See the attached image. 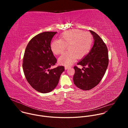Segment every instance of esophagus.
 <instances>
[{
  "label": "esophagus",
  "instance_id": "obj_1",
  "mask_svg": "<svg viewBox=\"0 0 128 128\" xmlns=\"http://www.w3.org/2000/svg\"><path fill=\"white\" fill-rule=\"evenodd\" d=\"M69 68H70V66H65V70L68 69Z\"/></svg>",
  "mask_w": 128,
  "mask_h": 128
}]
</instances>
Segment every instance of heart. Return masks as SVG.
Listing matches in <instances>:
<instances>
[{
    "instance_id": "obj_1",
    "label": "heart",
    "mask_w": 128,
    "mask_h": 128,
    "mask_svg": "<svg viewBox=\"0 0 128 128\" xmlns=\"http://www.w3.org/2000/svg\"><path fill=\"white\" fill-rule=\"evenodd\" d=\"M93 42L92 34L78 29L66 31L60 36V40H54L50 44L52 52L56 55L62 54L66 52L59 59L60 64L70 66L76 59L84 58L90 52Z\"/></svg>"
}]
</instances>
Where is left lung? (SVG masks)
Here are the masks:
<instances>
[{"label":"left lung","instance_id":"obj_1","mask_svg":"<svg viewBox=\"0 0 128 128\" xmlns=\"http://www.w3.org/2000/svg\"><path fill=\"white\" fill-rule=\"evenodd\" d=\"M93 35L94 44L90 52L78 63L82 69L75 66L74 76V84L82 90H90L99 84L108 67L109 59L106 44L95 32L90 30Z\"/></svg>","mask_w":128,"mask_h":128}]
</instances>
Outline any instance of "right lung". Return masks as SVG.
Listing matches in <instances>:
<instances>
[{
	"label": "right lung",
	"mask_w": 128,
	"mask_h": 128,
	"mask_svg": "<svg viewBox=\"0 0 128 128\" xmlns=\"http://www.w3.org/2000/svg\"><path fill=\"white\" fill-rule=\"evenodd\" d=\"M57 32H44L35 35L28 44L23 57V69L30 86L42 93L50 92L55 88L63 66L52 68L57 63L50 48L52 38Z\"/></svg>",
	"instance_id": "1"
}]
</instances>
